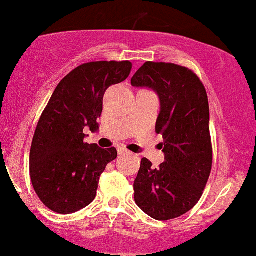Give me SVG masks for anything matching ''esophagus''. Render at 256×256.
I'll use <instances>...</instances> for the list:
<instances>
[{"label":"esophagus","instance_id":"obj_1","mask_svg":"<svg viewBox=\"0 0 256 256\" xmlns=\"http://www.w3.org/2000/svg\"><path fill=\"white\" fill-rule=\"evenodd\" d=\"M118 154H119L120 156H124V155H128V154H130V152H128V150L124 149V148H119Z\"/></svg>","mask_w":256,"mask_h":256}]
</instances>
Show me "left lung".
<instances>
[{
    "instance_id": "left-lung-1",
    "label": "left lung",
    "mask_w": 256,
    "mask_h": 256,
    "mask_svg": "<svg viewBox=\"0 0 256 256\" xmlns=\"http://www.w3.org/2000/svg\"><path fill=\"white\" fill-rule=\"evenodd\" d=\"M131 84L152 88L158 95L161 110L156 134H162L164 152V162L158 169L142 158L134 184V202L154 220H174L194 208L211 174L206 89L188 68L163 62H146Z\"/></svg>"
}]
</instances>
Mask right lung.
<instances>
[{"mask_svg":"<svg viewBox=\"0 0 256 256\" xmlns=\"http://www.w3.org/2000/svg\"><path fill=\"white\" fill-rule=\"evenodd\" d=\"M128 60L84 63L70 72L54 89L36 125L30 152L33 188L46 208L69 214L90 204L98 178L116 158L114 146L101 149L84 143V128L98 131L104 92L125 81Z\"/></svg>","mask_w":256,"mask_h":256,"instance_id":"1","label":"right lung"}]
</instances>
